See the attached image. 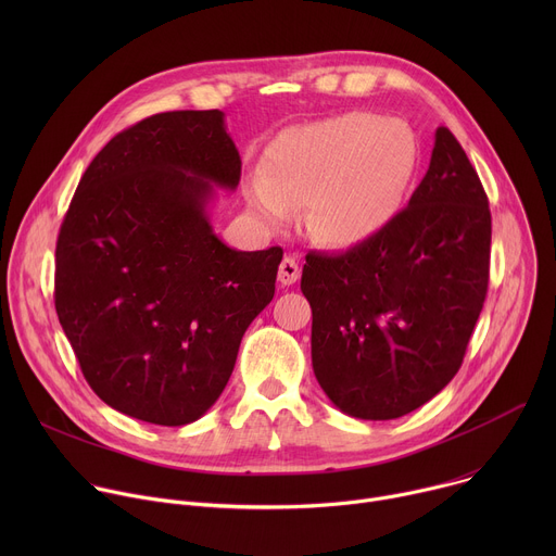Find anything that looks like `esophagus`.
<instances>
[{"label": "esophagus", "instance_id": "1", "mask_svg": "<svg viewBox=\"0 0 556 556\" xmlns=\"http://www.w3.org/2000/svg\"><path fill=\"white\" fill-rule=\"evenodd\" d=\"M299 277H301V268H299L296 260L283 257V262L279 264V281H281V286H292V283H296Z\"/></svg>", "mask_w": 556, "mask_h": 556}]
</instances>
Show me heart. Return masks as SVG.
Segmentation results:
<instances>
[{
  "mask_svg": "<svg viewBox=\"0 0 556 556\" xmlns=\"http://www.w3.org/2000/svg\"><path fill=\"white\" fill-rule=\"evenodd\" d=\"M416 167V138L403 123L354 112L283 131L247 200L266 226H283L309 206L316 240L356 249L399 217Z\"/></svg>",
  "mask_w": 556,
  "mask_h": 556,
  "instance_id": "b5f03b06",
  "label": "heart"
}]
</instances>
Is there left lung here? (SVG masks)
Segmentation results:
<instances>
[{"mask_svg":"<svg viewBox=\"0 0 556 556\" xmlns=\"http://www.w3.org/2000/svg\"><path fill=\"white\" fill-rule=\"evenodd\" d=\"M491 211L455 136L435 129L427 176L374 240L307 253L312 369L337 409L401 418L457 374L486 299Z\"/></svg>","mask_w":556,"mask_h":556,"instance_id":"1","label":"left lung"}]
</instances>
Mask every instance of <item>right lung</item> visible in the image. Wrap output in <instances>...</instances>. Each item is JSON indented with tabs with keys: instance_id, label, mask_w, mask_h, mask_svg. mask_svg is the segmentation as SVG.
Masks as SVG:
<instances>
[{
	"instance_id": "right-lung-1",
	"label": "right lung",
	"mask_w": 556,
	"mask_h": 556,
	"mask_svg": "<svg viewBox=\"0 0 556 556\" xmlns=\"http://www.w3.org/2000/svg\"><path fill=\"white\" fill-rule=\"evenodd\" d=\"M242 157L224 112H165L114 136L86 169L56 240L59 324L99 399L163 427L202 418L273 301L283 257L215 235V189Z\"/></svg>"
}]
</instances>
